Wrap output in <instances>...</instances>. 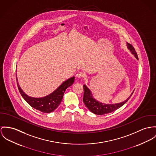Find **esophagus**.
<instances>
[{
	"instance_id": "obj_1",
	"label": "esophagus",
	"mask_w": 156,
	"mask_h": 156,
	"mask_svg": "<svg viewBox=\"0 0 156 156\" xmlns=\"http://www.w3.org/2000/svg\"><path fill=\"white\" fill-rule=\"evenodd\" d=\"M84 76H85V74H84V72H79L77 73V75H76V76H77L78 78H84Z\"/></svg>"
}]
</instances>
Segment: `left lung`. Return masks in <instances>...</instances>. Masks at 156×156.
Here are the masks:
<instances>
[{"label": "left lung", "instance_id": "left-lung-1", "mask_svg": "<svg viewBox=\"0 0 156 156\" xmlns=\"http://www.w3.org/2000/svg\"><path fill=\"white\" fill-rule=\"evenodd\" d=\"M127 47L130 50V51L135 56V57L137 59H138L137 53L135 51L134 48L132 46V44L129 43H127ZM83 88H84L83 102L85 105L92 113L96 115H99L109 113L118 109L128 101V100L130 98L131 96L133 93V92L132 94L123 102L116 103V104H104L97 101L93 98V97L91 94V91L85 85H83Z\"/></svg>", "mask_w": 156, "mask_h": 156}]
</instances>
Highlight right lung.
<instances>
[{"label":"right lung","mask_w":156,"mask_h":156,"mask_svg":"<svg viewBox=\"0 0 156 156\" xmlns=\"http://www.w3.org/2000/svg\"><path fill=\"white\" fill-rule=\"evenodd\" d=\"M73 82L74 76L63 82L52 93L42 98H34L27 96L22 90L18 83L17 85L21 95L32 108L43 113H50L59 106L62 100L65 90L67 88L72 85Z\"/></svg>","instance_id":"1"}]
</instances>
